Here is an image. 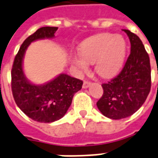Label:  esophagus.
Wrapping results in <instances>:
<instances>
[{
  "label": "esophagus",
  "mask_w": 158,
  "mask_h": 158,
  "mask_svg": "<svg viewBox=\"0 0 158 158\" xmlns=\"http://www.w3.org/2000/svg\"><path fill=\"white\" fill-rule=\"evenodd\" d=\"M91 83L89 82V81H84V84H83V88L87 89L90 86Z\"/></svg>",
  "instance_id": "1"
}]
</instances>
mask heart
Here are the masks:
<instances>
[{
    "label": "heart",
    "instance_id": "b5f03b06",
    "mask_svg": "<svg viewBox=\"0 0 158 158\" xmlns=\"http://www.w3.org/2000/svg\"><path fill=\"white\" fill-rule=\"evenodd\" d=\"M126 41L120 35L100 33L87 38L79 46L80 56L73 55L71 63L79 73L89 70L94 63V70L100 77L110 78L120 70L126 55Z\"/></svg>",
    "mask_w": 158,
    "mask_h": 158
}]
</instances>
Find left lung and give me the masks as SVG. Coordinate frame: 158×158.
Here are the masks:
<instances>
[{"instance_id": "left-lung-1", "label": "left lung", "mask_w": 158, "mask_h": 158, "mask_svg": "<svg viewBox=\"0 0 158 158\" xmlns=\"http://www.w3.org/2000/svg\"><path fill=\"white\" fill-rule=\"evenodd\" d=\"M131 43V53L115 78L103 84L102 97L96 103L103 115L112 120L127 118L137 111L151 89L150 59L138 36L123 30Z\"/></svg>"}]
</instances>
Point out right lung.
Returning <instances> with one entry per match:
<instances>
[{
  "label": "right lung",
  "instance_id": "add662e5",
  "mask_svg": "<svg viewBox=\"0 0 158 158\" xmlns=\"http://www.w3.org/2000/svg\"><path fill=\"white\" fill-rule=\"evenodd\" d=\"M55 27L37 29L26 39L14 59L11 69V90L15 102L22 111L33 121L51 123L61 119L71 106L73 94L81 89L83 81L66 73L43 85H35L27 79L23 71V58L30 43L54 37Z\"/></svg>",
  "mask_w": 158,
  "mask_h": 158
}]
</instances>
